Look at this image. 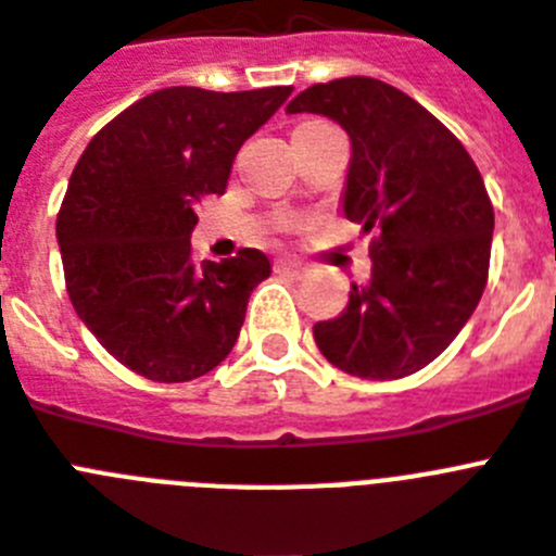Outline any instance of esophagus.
Here are the masks:
<instances>
[{"label":"esophagus","instance_id":"esophagus-1","mask_svg":"<svg viewBox=\"0 0 556 556\" xmlns=\"http://www.w3.org/2000/svg\"><path fill=\"white\" fill-rule=\"evenodd\" d=\"M274 270L282 274V277H305V265L296 263V260H277V263H274Z\"/></svg>","mask_w":556,"mask_h":556}]
</instances>
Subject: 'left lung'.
<instances>
[{
  "mask_svg": "<svg viewBox=\"0 0 556 556\" xmlns=\"http://www.w3.org/2000/svg\"><path fill=\"white\" fill-rule=\"evenodd\" d=\"M350 138L342 214L372 237V270L336 319L316 321L321 356L358 379L427 367L460 333L486 288L494 212L464 143L379 78L314 84L288 104Z\"/></svg>",
  "mask_w": 556,
  "mask_h": 556,
  "instance_id": "1",
  "label": "left lung"
}]
</instances>
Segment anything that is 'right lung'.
<instances>
[{
  "instance_id": "add662e5",
  "label": "right lung",
  "mask_w": 556,
  "mask_h": 556,
  "mask_svg": "<svg viewBox=\"0 0 556 556\" xmlns=\"http://www.w3.org/2000/svg\"><path fill=\"white\" fill-rule=\"evenodd\" d=\"M288 96L166 87L112 118L78 157L55 220L70 302L143 379H198L235 348L270 263L256 249L194 263V208L226 191L240 147Z\"/></svg>"
}]
</instances>
